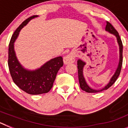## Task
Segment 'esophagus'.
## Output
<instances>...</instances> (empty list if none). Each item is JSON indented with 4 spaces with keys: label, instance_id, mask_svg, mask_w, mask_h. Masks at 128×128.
Wrapping results in <instances>:
<instances>
[{
    "label": "esophagus",
    "instance_id": "obj_1",
    "mask_svg": "<svg viewBox=\"0 0 128 128\" xmlns=\"http://www.w3.org/2000/svg\"><path fill=\"white\" fill-rule=\"evenodd\" d=\"M75 62V55L73 52H70L63 58V62L65 64H69Z\"/></svg>",
    "mask_w": 128,
    "mask_h": 128
}]
</instances>
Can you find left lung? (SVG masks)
Segmentation results:
<instances>
[{"label":"left lung","instance_id":"left-lung-1","mask_svg":"<svg viewBox=\"0 0 128 128\" xmlns=\"http://www.w3.org/2000/svg\"><path fill=\"white\" fill-rule=\"evenodd\" d=\"M106 30L110 32V33L114 34L115 36L117 37V42H118V44L119 45V49H120V60H119V63H118V66L117 67V69L115 72V74L113 76V77L112 78V79L110 81L109 83L106 86H105V87H104L103 88L100 89V90H94V89H92L91 88L88 86V85L86 84V82L85 80H84V77H83V74H82V69H83V66L85 65V63L83 62L82 61H81V60H79L78 61V78H79V82H80V88L82 89V90L85 91L86 92H88V93H97V92H102L103 90H107L108 89L110 86L114 84V82L116 81V80H117L118 76L120 75V71H121V68L122 65V49H123V46H122V40L120 38V36L118 34V32H117L116 29L114 28V26L111 24L109 22L106 21V28H105Z\"/></svg>","mask_w":128,"mask_h":128}]
</instances>
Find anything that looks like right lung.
Wrapping results in <instances>:
<instances>
[{"mask_svg":"<svg viewBox=\"0 0 128 128\" xmlns=\"http://www.w3.org/2000/svg\"><path fill=\"white\" fill-rule=\"evenodd\" d=\"M36 16H38L34 15L27 18L16 29L8 48V66L13 82L21 90L31 95L42 94L50 91L58 72L63 65V58L59 56L48 61L38 69L29 71L24 68L16 59L14 50V41L21 29Z\"/></svg>","mask_w":128,"mask_h":128,"instance_id":"right-lung-1","label":"right lung"}]
</instances>
